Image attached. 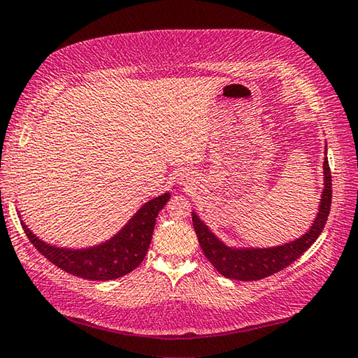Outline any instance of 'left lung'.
<instances>
[{
  "mask_svg": "<svg viewBox=\"0 0 358 358\" xmlns=\"http://www.w3.org/2000/svg\"><path fill=\"white\" fill-rule=\"evenodd\" d=\"M327 155V148H326ZM324 189L321 194L320 208L310 229L292 241L272 247H236L224 243L216 233L192 211V225L199 238V244L219 274L231 280L252 282L269 277L282 271L313 244L324 230L332 203V177L327 157L324 158Z\"/></svg>",
  "mask_w": 358,
  "mask_h": 358,
  "instance_id": "1",
  "label": "left lung"
}]
</instances>
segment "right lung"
Masks as SVG:
<instances>
[{
    "instance_id": "obj_1",
    "label": "right lung",
    "mask_w": 358,
    "mask_h": 358,
    "mask_svg": "<svg viewBox=\"0 0 358 358\" xmlns=\"http://www.w3.org/2000/svg\"><path fill=\"white\" fill-rule=\"evenodd\" d=\"M171 192L145 201L128 222L106 241L89 247H62L50 244L32 233L28 225H22L36 249L62 271L86 280H114L129 274L142 263L150 247L158 213L164 208Z\"/></svg>"
}]
</instances>
